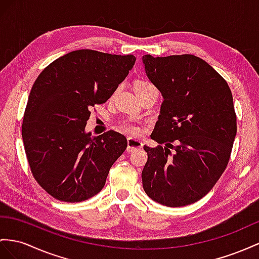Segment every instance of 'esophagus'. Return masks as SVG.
<instances>
[{
    "instance_id": "1",
    "label": "esophagus",
    "mask_w": 259,
    "mask_h": 259,
    "mask_svg": "<svg viewBox=\"0 0 259 259\" xmlns=\"http://www.w3.org/2000/svg\"><path fill=\"white\" fill-rule=\"evenodd\" d=\"M143 147V143L141 141L137 140V139L134 138H128V147H127V151L129 152H135L137 150H140Z\"/></svg>"
}]
</instances>
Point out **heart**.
I'll return each mask as SVG.
<instances>
[{
	"label": "heart",
	"instance_id": "b5f03b06",
	"mask_svg": "<svg viewBox=\"0 0 259 259\" xmlns=\"http://www.w3.org/2000/svg\"><path fill=\"white\" fill-rule=\"evenodd\" d=\"M151 85H152V84H151V83H148V82H140V83L138 84V86H137V90H141V89H144V88H147V86H151ZM121 128H122L124 131L129 132V134H131V135H138L139 131H140V129H139V127H138L137 124L132 123V122H130V121H124V122H122Z\"/></svg>",
	"mask_w": 259,
	"mask_h": 259
}]
</instances>
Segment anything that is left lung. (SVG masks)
Returning a JSON list of instances; mask_svg holds the SVG:
<instances>
[{"mask_svg":"<svg viewBox=\"0 0 259 259\" xmlns=\"http://www.w3.org/2000/svg\"><path fill=\"white\" fill-rule=\"evenodd\" d=\"M142 61L164 99L151 135L160 145L143 147V189L163 205L184 207L207 195L227 168L236 136L233 97L227 81L196 56L145 55Z\"/></svg>","mask_w":259,"mask_h":259,"instance_id":"8db88e82","label":"left lung"}]
</instances>
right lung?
Segmentation results:
<instances>
[{"instance_id":"obj_1","label":"right lung","mask_w":259,"mask_h":259,"mask_svg":"<svg viewBox=\"0 0 259 259\" xmlns=\"http://www.w3.org/2000/svg\"><path fill=\"white\" fill-rule=\"evenodd\" d=\"M135 62L132 55L75 50L51 62L32 85L22 125L25 152L32 176L58 200L97 195L127 149L119 132L92 137L85 125L92 107L108 101Z\"/></svg>"}]
</instances>
